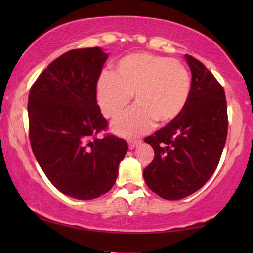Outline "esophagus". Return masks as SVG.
Here are the masks:
<instances>
[{
  "instance_id": "1",
  "label": "esophagus",
  "mask_w": 253,
  "mask_h": 253,
  "mask_svg": "<svg viewBox=\"0 0 253 253\" xmlns=\"http://www.w3.org/2000/svg\"><path fill=\"white\" fill-rule=\"evenodd\" d=\"M141 144V140H134V141H129V148L130 150H134V148L139 146Z\"/></svg>"
}]
</instances>
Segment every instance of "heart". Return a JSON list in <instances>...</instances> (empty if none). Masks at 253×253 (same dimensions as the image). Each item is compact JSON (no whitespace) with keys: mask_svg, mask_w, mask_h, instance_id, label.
<instances>
[{"mask_svg":"<svg viewBox=\"0 0 253 253\" xmlns=\"http://www.w3.org/2000/svg\"><path fill=\"white\" fill-rule=\"evenodd\" d=\"M191 91L190 74L181 62L150 53L131 54L119 61L115 74H102L98 81V102L107 119H116L129 107L137 106L113 124L121 136L136 137L154 122L167 126L181 115Z\"/></svg>","mask_w":253,"mask_h":253,"instance_id":"heart-1","label":"heart"}]
</instances>
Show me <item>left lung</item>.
Here are the masks:
<instances>
[{"instance_id":"left-lung-1","label":"left lung","mask_w":253,"mask_h":253,"mask_svg":"<svg viewBox=\"0 0 253 253\" xmlns=\"http://www.w3.org/2000/svg\"><path fill=\"white\" fill-rule=\"evenodd\" d=\"M191 91L175 121L145 138L154 159L144 169L148 188L168 200L192 195L209 181L219 165L228 133L224 89L212 72L191 55Z\"/></svg>"}]
</instances>
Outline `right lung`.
I'll list each match as a JSON object with an SVG mask.
<instances>
[{"mask_svg":"<svg viewBox=\"0 0 253 253\" xmlns=\"http://www.w3.org/2000/svg\"><path fill=\"white\" fill-rule=\"evenodd\" d=\"M108 54L72 49L54 60L30 89L29 137L44 175L76 199H94L115 184L126 140L105 134L108 122L96 103V84Z\"/></svg>","mask_w":253,"mask_h":253,"instance_id":"obj_1","label":"right lung"}]
</instances>
